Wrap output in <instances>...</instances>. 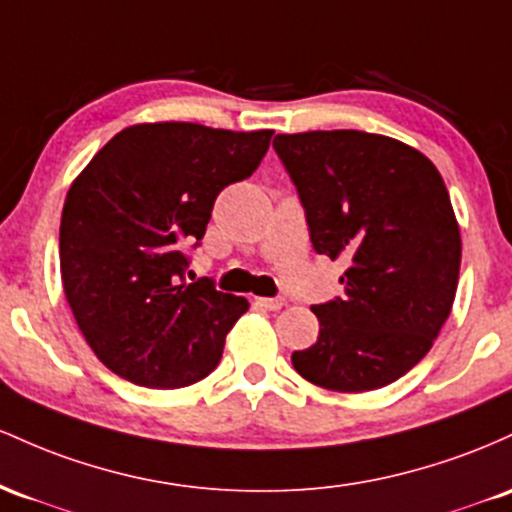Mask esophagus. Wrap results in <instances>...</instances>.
<instances>
[{"label":"esophagus","instance_id":"esophagus-1","mask_svg":"<svg viewBox=\"0 0 512 512\" xmlns=\"http://www.w3.org/2000/svg\"><path fill=\"white\" fill-rule=\"evenodd\" d=\"M256 304L263 309H271V312H278V309L285 307L283 297H256Z\"/></svg>","mask_w":512,"mask_h":512}]
</instances>
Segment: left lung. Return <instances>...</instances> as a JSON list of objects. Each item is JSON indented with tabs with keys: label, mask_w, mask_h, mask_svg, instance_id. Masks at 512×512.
Returning <instances> with one entry per match:
<instances>
[{
	"label": "left lung",
	"mask_w": 512,
	"mask_h": 512,
	"mask_svg": "<svg viewBox=\"0 0 512 512\" xmlns=\"http://www.w3.org/2000/svg\"><path fill=\"white\" fill-rule=\"evenodd\" d=\"M314 251L343 258L346 295L314 304L319 338L295 350L307 382L358 394L421 363L455 302L462 237L426 154L360 130L275 135Z\"/></svg>",
	"instance_id": "8db88e82"
}]
</instances>
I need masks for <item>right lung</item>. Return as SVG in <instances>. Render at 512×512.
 <instances>
[{
    "mask_svg": "<svg viewBox=\"0 0 512 512\" xmlns=\"http://www.w3.org/2000/svg\"><path fill=\"white\" fill-rule=\"evenodd\" d=\"M273 130L140 123L94 154L67 191L60 273L79 331L118 377L179 389L215 370L244 297L186 283L217 193L249 179Z\"/></svg>",
    "mask_w": 512,
    "mask_h": 512,
    "instance_id": "right-lung-1",
    "label": "right lung"
}]
</instances>
